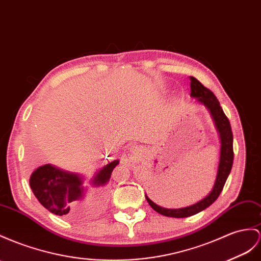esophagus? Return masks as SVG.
Here are the masks:
<instances>
[{"mask_svg": "<svg viewBox=\"0 0 261 261\" xmlns=\"http://www.w3.org/2000/svg\"><path fill=\"white\" fill-rule=\"evenodd\" d=\"M122 163H123V164H125V165H129V164H130L128 160H125V161H122Z\"/></svg>", "mask_w": 261, "mask_h": 261, "instance_id": "34e87169", "label": "esophagus"}]
</instances>
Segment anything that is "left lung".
<instances>
[{"label":"left lung","instance_id":"left-lung-1","mask_svg":"<svg viewBox=\"0 0 261 261\" xmlns=\"http://www.w3.org/2000/svg\"><path fill=\"white\" fill-rule=\"evenodd\" d=\"M191 80V97L196 98L198 102L203 103L207 109L210 110L211 116L215 122V126L219 133L220 139V156H219V164H218V171L217 176L215 179V184L213 186V190L205 198H203L199 202L193 204L188 207H183V208H164L153 203L152 200L145 195L146 200L150 204L153 210L158 212L161 215L168 216V217H175V218H183L189 217L192 215L204 211L207 207L211 206L217 197L219 196L220 192L223 191L224 185L226 183V179L228 177L232 161H233V151H232V132L231 126L228 118L226 117L222 107L219 105L218 99L216 96L205 86L200 84L195 77H190Z\"/></svg>","mask_w":261,"mask_h":261}]
</instances>
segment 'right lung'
Wrapping results in <instances>:
<instances>
[{
    "mask_svg": "<svg viewBox=\"0 0 261 261\" xmlns=\"http://www.w3.org/2000/svg\"><path fill=\"white\" fill-rule=\"evenodd\" d=\"M118 164L119 160L109 162L92 177L90 184L98 190L96 200L86 199L87 189L82 175L61 170L51 164L39 166L33 172L30 185L38 202L54 215L69 220L89 218L96 215L101 207L106 195L105 186Z\"/></svg>",
    "mask_w": 261,
    "mask_h": 261,
    "instance_id": "add662e5",
    "label": "right lung"
}]
</instances>
